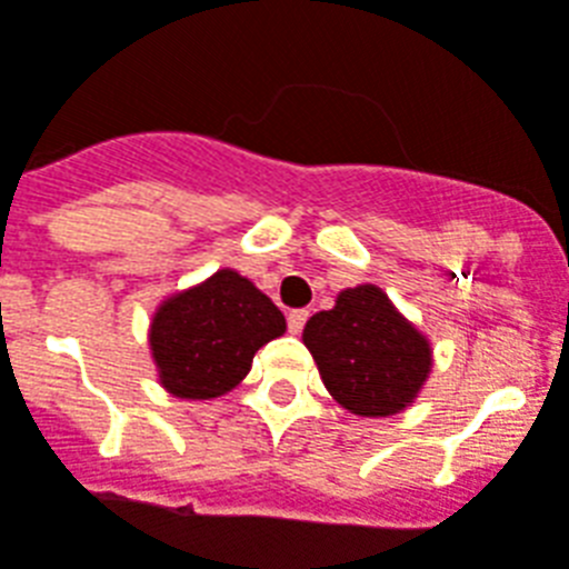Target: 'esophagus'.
I'll list each match as a JSON object with an SVG mask.
<instances>
[{"label":"esophagus","mask_w":569,"mask_h":569,"mask_svg":"<svg viewBox=\"0 0 569 569\" xmlns=\"http://www.w3.org/2000/svg\"><path fill=\"white\" fill-rule=\"evenodd\" d=\"M306 320H308L306 308H297V311H290V315H288V329L293 335H299V332H302V326H306Z\"/></svg>","instance_id":"obj_1"}]
</instances>
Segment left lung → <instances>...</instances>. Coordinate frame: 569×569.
Wrapping results in <instances>:
<instances>
[{
    "label": "left lung",
    "instance_id": "8db88e82",
    "mask_svg": "<svg viewBox=\"0 0 569 569\" xmlns=\"http://www.w3.org/2000/svg\"><path fill=\"white\" fill-rule=\"evenodd\" d=\"M302 345L335 403L362 418L398 416L416 403L433 371V347L377 284H356L317 311Z\"/></svg>",
    "mask_w": 569,
    "mask_h": 569
}]
</instances>
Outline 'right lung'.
<instances>
[{"instance_id": "1", "label": "right lung", "mask_w": 569, "mask_h": 569, "mask_svg": "<svg viewBox=\"0 0 569 569\" xmlns=\"http://www.w3.org/2000/svg\"><path fill=\"white\" fill-rule=\"evenodd\" d=\"M272 299L231 267L171 293L157 306L148 347L157 380L171 398L213 400L252 371L254 353L284 335Z\"/></svg>"}]
</instances>
